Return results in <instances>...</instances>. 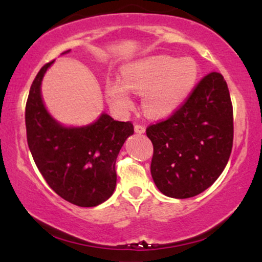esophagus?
Masks as SVG:
<instances>
[{
  "label": "esophagus",
  "instance_id": "obj_1",
  "mask_svg": "<svg viewBox=\"0 0 262 262\" xmlns=\"http://www.w3.org/2000/svg\"><path fill=\"white\" fill-rule=\"evenodd\" d=\"M134 129H135V132H137V133H139V134L145 133V130H146L145 125H142V124H135Z\"/></svg>",
  "mask_w": 262,
  "mask_h": 262
}]
</instances>
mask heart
Masks as SVG:
<instances>
[{
    "label": "heart",
    "instance_id": "heart-1",
    "mask_svg": "<svg viewBox=\"0 0 262 262\" xmlns=\"http://www.w3.org/2000/svg\"><path fill=\"white\" fill-rule=\"evenodd\" d=\"M198 64L191 58L152 56L123 68V81L107 79L105 93L109 102L122 111L134 106L130 90L145 95V113L152 117H163L179 109L193 91L198 79Z\"/></svg>",
    "mask_w": 262,
    "mask_h": 262
}]
</instances>
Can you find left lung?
Wrapping results in <instances>:
<instances>
[{"label":"left lung","instance_id":"8db88e82","mask_svg":"<svg viewBox=\"0 0 262 262\" xmlns=\"http://www.w3.org/2000/svg\"><path fill=\"white\" fill-rule=\"evenodd\" d=\"M151 175L164 195L187 199L202 193L223 172L231 155L233 113L221 73L211 72L165 120L149 124Z\"/></svg>","mask_w":262,"mask_h":262}]
</instances>
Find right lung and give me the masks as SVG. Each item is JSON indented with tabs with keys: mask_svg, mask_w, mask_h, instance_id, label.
Wrapping results in <instances>:
<instances>
[{
	"mask_svg": "<svg viewBox=\"0 0 262 262\" xmlns=\"http://www.w3.org/2000/svg\"><path fill=\"white\" fill-rule=\"evenodd\" d=\"M52 62L40 68L31 85L25 109L27 144L38 170L56 194L76 206H97L114 193L115 164L124 141L134 134L133 123L103 114L87 127L58 124L40 96L41 79Z\"/></svg>",
	"mask_w": 262,
	"mask_h": 262,
	"instance_id": "add662e5",
	"label": "right lung"
}]
</instances>
